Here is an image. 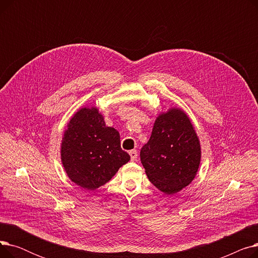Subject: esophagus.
<instances>
[{
    "mask_svg": "<svg viewBox=\"0 0 258 258\" xmlns=\"http://www.w3.org/2000/svg\"><path fill=\"white\" fill-rule=\"evenodd\" d=\"M130 156H131V160L132 161H136L137 157H138V153L136 150H133L130 152Z\"/></svg>",
    "mask_w": 258,
    "mask_h": 258,
    "instance_id": "1",
    "label": "esophagus"
}]
</instances>
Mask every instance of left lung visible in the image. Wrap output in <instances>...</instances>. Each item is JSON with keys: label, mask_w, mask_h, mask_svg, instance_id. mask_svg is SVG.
I'll use <instances>...</instances> for the list:
<instances>
[{"label": "left lung", "mask_w": 258, "mask_h": 258, "mask_svg": "<svg viewBox=\"0 0 258 258\" xmlns=\"http://www.w3.org/2000/svg\"><path fill=\"white\" fill-rule=\"evenodd\" d=\"M201 144L190 118L181 107L161 112L140 159L148 180L160 191L174 195L190 184L201 163Z\"/></svg>", "instance_id": "obj_1"}]
</instances>
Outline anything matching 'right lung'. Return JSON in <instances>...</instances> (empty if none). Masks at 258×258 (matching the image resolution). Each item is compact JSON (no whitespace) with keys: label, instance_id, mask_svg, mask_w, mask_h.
Returning <instances> with one entry per match:
<instances>
[{"label":"right lung","instance_id":"right-lung-1","mask_svg":"<svg viewBox=\"0 0 258 258\" xmlns=\"http://www.w3.org/2000/svg\"><path fill=\"white\" fill-rule=\"evenodd\" d=\"M60 159L73 183L94 190L110 181L131 157L121 150L119 132L106 126L99 108L93 105L71 117L61 139Z\"/></svg>","mask_w":258,"mask_h":258}]
</instances>
